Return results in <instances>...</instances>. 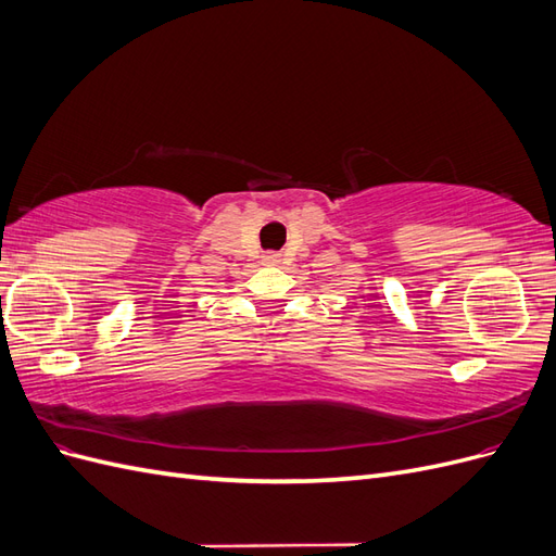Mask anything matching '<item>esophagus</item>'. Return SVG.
Instances as JSON below:
<instances>
[{
	"mask_svg": "<svg viewBox=\"0 0 556 556\" xmlns=\"http://www.w3.org/2000/svg\"><path fill=\"white\" fill-rule=\"evenodd\" d=\"M264 262L274 264V262H278V255H276V252H268V255H264Z\"/></svg>",
	"mask_w": 556,
	"mask_h": 556,
	"instance_id": "34e87169",
	"label": "esophagus"
}]
</instances>
